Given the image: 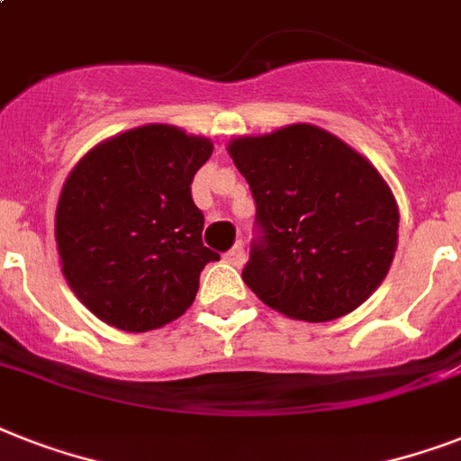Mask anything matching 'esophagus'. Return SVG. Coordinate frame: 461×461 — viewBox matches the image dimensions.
<instances>
[{
	"label": "esophagus",
	"mask_w": 461,
	"mask_h": 461,
	"mask_svg": "<svg viewBox=\"0 0 461 461\" xmlns=\"http://www.w3.org/2000/svg\"><path fill=\"white\" fill-rule=\"evenodd\" d=\"M224 260H227V263H231V266H244V260H246V251H244V246L239 244V246H234V249H231V251H227V256H224Z\"/></svg>",
	"instance_id": "1"
}]
</instances>
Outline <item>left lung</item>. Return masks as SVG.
<instances>
[{
  "label": "left lung",
  "instance_id": "8db88e82",
  "mask_svg": "<svg viewBox=\"0 0 461 461\" xmlns=\"http://www.w3.org/2000/svg\"><path fill=\"white\" fill-rule=\"evenodd\" d=\"M230 155L256 201L244 282L306 322L351 313L385 280L400 212L378 169L311 124L237 139Z\"/></svg>",
  "mask_w": 461,
  "mask_h": 461
}]
</instances>
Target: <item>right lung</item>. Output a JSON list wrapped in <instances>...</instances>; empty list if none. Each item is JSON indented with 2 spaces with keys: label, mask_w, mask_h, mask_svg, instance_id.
Segmentation results:
<instances>
[{
  "label": "right lung",
  "mask_w": 461,
  "mask_h": 461,
  "mask_svg": "<svg viewBox=\"0 0 461 461\" xmlns=\"http://www.w3.org/2000/svg\"><path fill=\"white\" fill-rule=\"evenodd\" d=\"M210 155L208 139L148 124L100 143L68 174L54 222L61 273L100 321L148 332L194 303L201 270L220 260L203 246L191 195Z\"/></svg>",
  "instance_id": "add662e5"
}]
</instances>
